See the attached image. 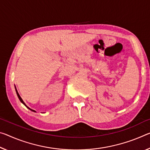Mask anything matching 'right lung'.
Masks as SVG:
<instances>
[{"mask_svg": "<svg viewBox=\"0 0 150 150\" xmlns=\"http://www.w3.org/2000/svg\"><path fill=\"white\" fill-rule=\"evenodd\" d=\"M15 90H16V95H17V96H18V99H19V100L21 101V103H22L23 104V105H25L26 107H27V108L28 109H30V111H33V112H36V111H35V110H33V109H30V108H28V107L27 105H26V104H25V102H24L23 101V99H22V98H21V96H19V94H18V91H17V90H16V87H15Z\"/></svg>", "mask_w": 150, "mask_h": 150, "instance_id": "1", "label": "right lung"}]
</instances>
